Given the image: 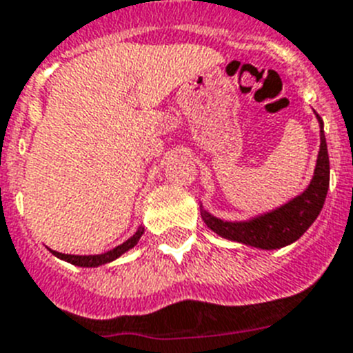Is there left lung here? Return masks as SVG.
I'll return each mask as SVG.
<instances>
[{
  "instance_id": "left-lung-1",
  "label": "left lung",
  "mask_w": 353,
  "mask_h": 353,
  "mask_svg": "<svg viewBox=\"0 0 353 353\" xmlns=\"http://www.w3.org/2000/svg\"><path fill=\"white\" fill-rule=\"evenodd\" d=\"M318 121L322 127L320 129V152H318L314 176L307 189L283 207L251 221L228 223V221H221L208 212L201 210V217L212 232L228 240H235V242H242V244L260 249L285 248L304 235L305 230L314 223L322 210L327 191H329V154H327L322 118L318 117Z\"/></svg>"
}]
</instances>
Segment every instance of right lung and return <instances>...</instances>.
Masks as SVG:
<instances>
[{
	"instance_id": "right-lung-1",
	"label": "right lung",
	"mask_w": 353,
	"mask_h": 353,
	"mask_svg": "<svg viewBox=\"0 0 353 353\" xmlns=\"http://www.w3.org/2000/svg\"><path fill=\"white\" fill-rule=\"evenodd\" d=\"M143 232H145V228H139L138 232L134 233L127 242H123L121 245L114 248L113 251L104 252V254H93V256H74V254H61V252H56V251H51V252L54 254V256L61 258V260L68 261V263L72 265H77V267H99V265H104V263H109V261L117 260V258L121 256L123 252L132 249L134 245L138 244V240L141 239Z\"/></svg>"
}]
</instances>
